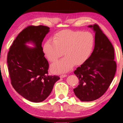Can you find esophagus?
Here are the masks:
<instances>
[{"label":"esophagus","instance_id":"esophagus-1","mask_svg":"<svg viewBox=\"0 0 123 123\" xmlns=\"http://www.w3.org/2000/svg\"><path fill=\"white\" fill-rule=\"evenodd\" d=\"M67 76V74H62V75H60V77L61 78H64V77H66Z\"/></svg>","mask_w":123,"mask_h":123}]
</instances>
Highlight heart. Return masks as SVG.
Returning <instances> with one entry per match:
<instances>
[{"mask_svg":"<svg viewBox=\"0 0 123 123\" xmlns=\"http://www.w3.org/2000/svg\"><path fill=\"white\" fill-rule=\"evenodd\" d=\"M94 44L93 35L89 32L65 30L57 33L52 39L44 43L43 51L50 62H54L63 54L65 57L51 66L56 73L67 72L74 65L86 61L92 53Z\"/></svg>","mask_w":123,"mask_h":123,"instance_id":"obj_1","label":"heart"}]
</instances>
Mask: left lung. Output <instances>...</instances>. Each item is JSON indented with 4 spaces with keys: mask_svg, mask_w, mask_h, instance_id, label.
I'll use <instances>...</instances> for the list:
<instances>
[{
    "mask_svg": "<svg viewBox=\"0 0 123 123\" xmlns=\"http://www.w3.org/2000/svg\"><path fill=\"white\" fill-rule=\"evenodd\" d=\"M89 27L95 32L94 49L87 60L74 71L79 80V85L73 91L83 102L93 101L105 93L117 70L112 43L98 25Z\"/></svg>",
    "mask_w": 123,
    "mask_h": 123,
    "instance_id": "8db88e82",
    "label": "left lung"
}]
</instances>
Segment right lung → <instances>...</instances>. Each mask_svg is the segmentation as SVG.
<instances>
[{
	"label": "right lung",
	"instance_id": "add662e5",
	"mask_svg": "<svg viewBox=\"0 0 123 123\" xmlns=\"http://www.w3.org/2000/svg\"><path fill=\"white\" fill-rule=\"evenodd\" d=\"M46 25H29L16 37L10 48L7 57L11 83L18 93L30 101L43 102L50 95L60 78L48 74L49 62L42 47L49 32ZM32 41L35 48L25 45Z\"/></svg>",
	"mask_w": 123,
	"mask_h": 123
}]
</instances>
